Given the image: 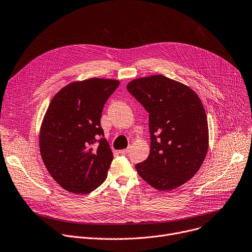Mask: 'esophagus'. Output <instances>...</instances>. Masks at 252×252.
<instances>
[{"label": "esophagus", "instance_id": "34e87169", "mask_svg": "<svg viewBox=\"0 0 252 252\" xmlns=\"http://www.w3.org/2000/svg\"><path fill=\"white\" fill-rule=\"evenodd\" d=\"M121 154H124V156H126V154H128V152H129V149H122V150H120L119 151Z\"/></svg>", "mask_w": 252, "mask_h": 252}]
</instances>
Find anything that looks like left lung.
I'll return each instance as SVG.
<instances>
[{"instance_id": "8db88e82", "label": "left lung", "mask_w": 252, "mask_h": 252, "mask_svg": "<svg viewBox=\"0 0 252 252\" xmlns=\"http://www.w3.org/2000/svg\"><path fill=\"white\" fill-rule=\"evenodd\" d=\"M128 92L149 113L150 152L135 165L138 175L159 190L175 189L196 175L209 147L207 115L188 86L162 74L140 77Z\"/></svg>"}]
</instances>
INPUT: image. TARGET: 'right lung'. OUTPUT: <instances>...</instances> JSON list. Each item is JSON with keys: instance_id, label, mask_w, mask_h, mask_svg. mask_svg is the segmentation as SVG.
Wrapping results in <instances>:
<instances>
[{"instance_id": "obj_1", "label": "right lung", "mask_w": 252, "mask_h": 252, "mask_svg": "<svg viewBox=\"0 0 252 252\" xmlns=\"http://www.w3.org/2000/svg\"><path fill=\"white\" fill-rule=\"evenodd\" d=\"M119 84L96 77L73 82L48 106L39 135L41 158L53 180L70 192L85 195L107 178L113 153L100 120Z\"/></svg>"}]
</instances>
